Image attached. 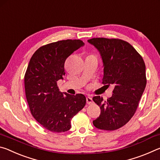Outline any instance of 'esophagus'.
Instances as JSON below:
<instances>
[{"label": "esophagus", "mask_w": 160, "mask_h": 160, "mask_svg": "<svg viewBox=\"0 0 160 160\" xmlns=\"http://www.w3.org/2000/svg\"><path fill=\"white\" fill-rule=\"evenodd\" d=\"M86 101H87V103H88V104H92L93 103L92 99L90 97H86Z\"/></svg>", "instance_id": "1"}]
</instances>
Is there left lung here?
Here are the masks:
<instances>
[{"label": "left lung", "instance_id": "8db88e82", "mask_svg": "<svg viewBox=\"0 0 160 160\" xmlns=\"http://www.w3.org/2000/svg\"><path fill=\"white\" fill-rule=\"evenodd\" d=\"M88 42L102 56V83L115 85L112 96L107 101L100 96L92 98L101 109L93 124L99 129L114 131L126 125L136 112L147 83L145 62L134 47L123 40L92 38Z\"/></svg>", "mask_w": 160, "mask_h": 160}]
</instances>
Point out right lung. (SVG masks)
<instances>
[{"label": "right lung", "instance_id": "right-lung-1", "mask_svg": "<svg viewBox=\"0 0 160 160\" xmlns=\"http://www.w3.org/2000/svg\"><path fill=\"white\" fill-rule=\"evenodd\" d=\"M83 45L80 39L51 43L38 48L29 61L24 78L27 101L33 117L51 132L70 130L72 118L85 106L83 94H63L57 85L63 79L66 58Z\"/></svg>", "mask_w": 160, "mask_h": 160}]
</instances>
